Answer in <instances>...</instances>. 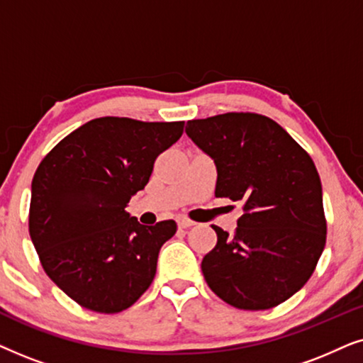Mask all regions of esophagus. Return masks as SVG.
I'll list each match as a JSON object with an SVG mask.
<instances>
[{
  "mask_svg": "<svg viewBox=\"0 0 363 363\" xmlns=\"http://www.w3.org/2000/svg\"><path fill=\"white\" fill-rule=\"evenodd\" d=\"M193 226H195V223L186 220V218H180V220H178V228H180V230H190Z\"/></svg>",
  "mask_w": 363,
  "mask_h": 363,
  "instance_id": "34e87169",
  "label": "esophagus"
}]
</instances>
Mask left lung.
I'll return each mask as SVG.
<instances>
[{"mask_svg": "<svg viewBox=\"0 0 363 363\" xmlns=\"http://www.w3.org/2000/svg\"><path fill=\"white\" fill-rule=\"evenodd\" d=\"M186 133L215 160V196L245 210L233 235L213 225L216 246L201 261L206 284L236 309L282 304L309 281L325 246L322 185L311 155L261 113L188 121Z\"/></svg>", "mask_w": 363, "mask_h": 363, "instance_id": "left-lung-1", "label": "left lung"}]
</instances>
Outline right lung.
Masks as SVG:
<instances>
[{
    "label": "right lung",
    "mask_w": 363,
    "mask_h": 363,
    "mask_svg": "<svg viewBox=\"0 0 363 363\" xmlns=\"http://www.w3.org/2000/svg\"><path fill=\"white\" fill-rule=\"evenodd\" d=\"M183 127L99 117L64 137L39 163L29 236L43 269L79 306L117 314L150 287L158 252L177 223L143 226L125 206Z\"/></svg>",
    "instance_id": "add662e5"
}]
</instances>
